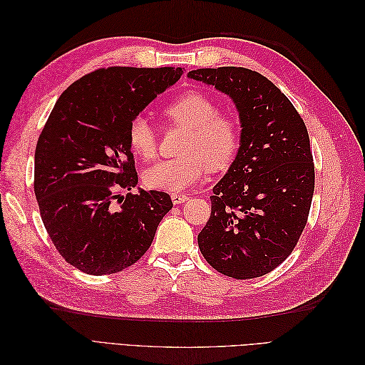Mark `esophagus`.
I'll return each instance as SVG.
<instances>
[{"label": "esophagus", "instance_id": "1", "mask_svg": "<svg viewBox=\"0 0 365 365\" xmlns=\"http://www.w3.org/2000/svg\"><path fill=\"white\" fill-rule=\"evenodd\" d=\"M189 200V196L185 193H172V202L173 204H182Z\"/></svg>", "mask_w": 365, "mask_h": 365}]
</instances>
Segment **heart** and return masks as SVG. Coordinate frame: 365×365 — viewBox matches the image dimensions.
<instances>
[{"label": "heart", "instance_id": "1", "mask_svg": "<svg viewBox=\"0 0 365 365\" xmlns=\"http://www.w3.org/2000/svg\"><path fill=\"white\" fill-rule=\"evenodd\" d=\"M169 125L184 128L181 157L164 160L145 170L143 180L150 189L181 192L204 178L207 169L222 170L235 160L239 143V121L228 113H220L212 97L201 91H185L164 108ZM130 150L143 160L155 158L157 132L149 121L137 115L128 126Z\"/></svg>", "mask_w": 365, "mask_h": 365}]
</instances>
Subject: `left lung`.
<instances>
[{
  "label": "left lung",
  "mask_w": 365,
  "mask_h": 365,
  "mask_svg": "<svg viewBox=\"0 0 365 365\" xmlns=\"http://www.w3.org/2000/svg\"><path fill=\"white\" fill-rule=\"evenodd\" d=\"M187 76L230 96L242 128L237 155L210 196L212 215L197 245L220 274L260 277L286 260L307 222L315 169L306 125L257 71L219 67Z\"/></svg>",
  "instance_id": "left-lung-1"
}]
</instances>
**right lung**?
Instances as JSON below:
<instances>
[{
	"label": "right lung",
	"mask_w": 365,
	"mask_h": 365,
	"mask_svg": "<svg viewBox=\"0 0 365 365\" xmlns=\"http://www.w3.org/2000/svg\"><path fill=\"white\" fill-rule=\"evenodd\" d=\"M182 68L109 67L62 93L35 150V195L61 256L85 274H114L145 254L173 207L138 182L128 126Z\"/></svg>",
	"instance_id": "add662e5"
}]
</instances>
